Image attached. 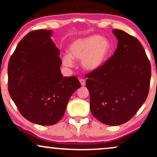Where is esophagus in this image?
Returning <instances> with one entry per match:
<instances>
[{"mask_svg":"<svg viewBox=\"0 0 157 157\" xmlns=\"http://www.w3.org/2000/svg\"><path fill=\"white\" fill-rule=\"evenodd\" d=\"M79 81H80V83H81V85L82 86H84L86 85V81L84 80V79H83V78H81L80 80H79Z\"/></svg>","mask_w":157,"mask_h":157,"instance_id":"34e87169","label":"esophagus"}]
</instances>
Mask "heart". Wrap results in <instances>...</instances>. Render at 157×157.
<instances>
[{
  "mask_svg": "<svg viewBox=\"0 0 157 157\" xmlns=\"http://www.w3.org/2000/svg\"><path fill=\"white\" fill-rule=\"evenodd\" d=\"M111 44L108 38L92 35L73 40L68 47V53L62 57V63L73 67L74 60H81L83 68L94 71L104 65L111 52Z\"/></svg>",
  "mask_w": 157,
  "mask_h": 157,
  "instance_id": "1",
  "label": "heart"
}]
</instances>
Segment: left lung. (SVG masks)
I'll return each mask as SVG.
<instances>
[{"label":"left lung","instance_id":"1","mask_svg":"<svg viewBox=\"0 0 157 157\" xmlns=\"http://www.w3.org/2000/svg\"><path fill=\"white\" fill-rule=\"evenodd\" d=\"M114 54L98 69L86 75L90 109L103 124L118 126L130 120L149 94L151 64L142 45L121 30Z\"/></svg>","mask_w":157,"mask_h":157}]
</instances>
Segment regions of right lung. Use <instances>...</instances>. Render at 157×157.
Masks as SVG:
<instances>
[{
    "instance_id": "add662e5",
    "label": "right lung",
    "mask_w": 157,
    "mask_h": 157,
    "mask_svg": "<svg viewBox=\"0 0 157 157\" xmlns=\"http://www.w3.org/2000/svg\"><path fill=\"white\" fill-rule=\"evenodd\" d=\"M51 30L31 31L18 43L8 66V91L23 117L53 125L63 117L68 100L81 87L76 76L63 77L60 51Z\"/></svg>"
}]
</instances>
